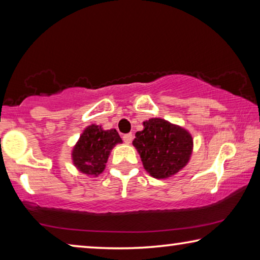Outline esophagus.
Masks as SVG:
<instances>
[{
  "label": "esophagus",
  "mask_w": 260,
  "mask_h": 260,
  "mask_svg": "<svg viewBox=\"0 0 260 260\" xmlns=\"http://www.w3.org/2000/svg\"><path fill=\"white\" fill-rule=\"evenodd\" d=\"M122 140L125 141V143L129 144L132 142V140H133V134L129 133V134H125L124 136H122Z\"/></svg>",
  "instance_id": "1"
}]
</instances>
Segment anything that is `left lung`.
I'll return each mask as SVG.
<instances>
[{"instance_id":"1","label":"left lung","mask_w":260,"mask_h":260,"mask_svg":"<svg viewBox=\"0 0 260 260\" xmlns=\"http://www.w3.org/2000/svg\"><path fill=\"white\" fill-rule=\"evenodd\" d=\"M133 146L144 170L155 179H169L190 160L193 139L184 127L161 118L143 121V129L135 133Z\"/></svg>"}]
</instances>
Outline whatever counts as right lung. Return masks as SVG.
Listing matches in <instances>:
<instances>
[{
    "label": "right lung",
    "mask_w": 260,
    "mask_h": 260,
    "mask_svg": "<svg viewBox=\"0 0 260 260\" xmlns=\"http://www.w3.org/2000/svg\"><path fill=\"white\" fill-rule=\"evenodd\" d=\"M120 143L122 140L116 129H103L96 124L87 126L72 148L73 165L87 177L98 178L105 170L111 150Z\"/></svg>",
    "instance_id": "right-lung-1"
}]
</instances>
